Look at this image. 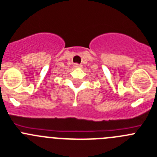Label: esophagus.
<instances>
[{
    "label": "esophagus",
    "mask_w": 157,
    "mask_h": 157,
    "mask_svg": "<svg viewBox=\"0 0 157 157\" xmlns=\"http://www.w3.org/2000/svg\"><path fill=\"white\" fill-rule=\"evenodd\" d=\"M73 66H74L75 68H80V67H81V65H78V64H75Z\"/></svg>",
    "instance_id": "34e87169"
}]
</instances>
